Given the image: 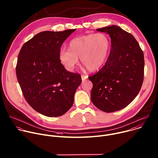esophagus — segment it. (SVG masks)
I'll list each match as a JSON object with an SVG mask.
<instances>
[{
  "label": "esophagus",
  "mask_w": 158,
  "mask_h": 158,
  "mask_svg": "<svg viewBox=\"0 0 158 158\" xmlns=\"http://www.w3.org/2000/svg\"><path fill=\"white\" fill-rule=\"evenodd\" d=\"M81 80H82V81H84V80H85L87 78H88V76L87 75H81Z\"/></svg>",
  "instance_id": "34e87169"
}]
</instances>
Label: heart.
I'll return each mask as SVG.
<instances>
[{
  "instance_id": "heart-1",
  "label": "heart",
  "mask_w": 158,
  "mask_h": 158,
  "mask_svg": "<svg viewBox=\"0 0 158 158\" xmlns=\"http://www.w3.org/2000/svg\"><path fill=\"white\" fill-rule=\"evenodd\" d=\"M110 40L105 34H89L73 39L69 43L68 50H60L58 58L69 71L78 65L80 58L83 66L89 71L100 69L106 60L110 50Z\"/></svg>"
}]
</instances>
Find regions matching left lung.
I'll list each match as a JSON object with an SVG mask.
<instances>
[{
  "label": "left lung",
  "instance_id": "obj_1",
  "mask_svg": "<svg viewBox=\"0 0 158 158\" xmlns=\"http://www.w3.org/2000/svg\"><path fill=\"white\" fill-rule=\"evenodd\" d=\"M108 34L111 48L103 67L88 78L91 100L100 110L111 113L127 106L139 93L144 78V54L135 38L117 25L97 30Z\"/></svg>",
  "mask_w": 158,
  "mask_h": 158
}]
</instances>
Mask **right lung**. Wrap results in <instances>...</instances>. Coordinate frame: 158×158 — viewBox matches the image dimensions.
I'll return each instance as SVG.
<instances>
[{"label": "right lung", "mask_w": 158, "mask_h": 158, "mask_svg": "<svg viewBox=\"0 0 158 158\" xmlns=\"http://www.w3.org/2000/svg\"><path fill=\"white\" fill-rule=\"evenodd\" d=\"M75 30L42 31L25 43L19 52L16 74L24 98L46 116L68 111L81 83L80 75L67 72L58 58L63 43Z\"/></svg>", "instance_id": "1"}]
</instances>
